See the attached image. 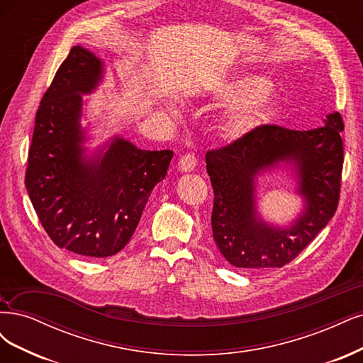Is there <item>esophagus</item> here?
Wrapping results in <instances>:
<instances>
[{
  "instance_id": "34e87169",
  "label": "esophagus",
  "mask_w": 363,
  "mask_h": 363,
  "mask_svg": "<svg viewBox=\"0 0 363 363\" xmlns=\"http://www.w3.org/2000/svg\"><path fill=\"white\" fill-rule=\"evenodd\" d=\"M195 167H196V157H195V155L187 153V155H183L180 157V160H179V169L182 172H191V171L195 169Z\"/></svg>"
}]
</instances>
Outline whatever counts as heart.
Segmentation results:
<instances>
[{"label":"heart","instance_id":"obj_1","mask_svg":"<svg viewBox=\"0 0 363 363\" xmlns=\"http://www.w3.org/2000/svg\"><path fill=\"white\" fill-rule=\"evenodd\" d=\"M215 93L230 105L219 129L230 140H240L269 124L282 105L279 90L267 77L245 73L216 84Z\"/></svg>","mask_w":363,"mask_h":363}]
</instances>
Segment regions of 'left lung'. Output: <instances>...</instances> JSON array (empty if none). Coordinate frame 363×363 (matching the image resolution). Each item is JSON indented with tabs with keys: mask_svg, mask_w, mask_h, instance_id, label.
Segmentation results:
<instances>
[{
	"mask_svg": "<svg viewBox=\"0 0 363 363\" xmlns=\"http://www.w3.org/2000/svg\"><path fill=\"white\" fill-rule=\"evenodd\" d=\"M321 126L291 130L266 124L257 132L206 155L213 186L211 230L220 254L240 269L282 267L314 240L338 207L344 123L330 112ZM289 166L301 213L286 225L264 220L257 211V179Z\"/></svg>",
	"mask_w": 363,
	"mask_h": 363,
	"instance_id": "left-lung-1",
	"label": "left lung"
}]
</instances>
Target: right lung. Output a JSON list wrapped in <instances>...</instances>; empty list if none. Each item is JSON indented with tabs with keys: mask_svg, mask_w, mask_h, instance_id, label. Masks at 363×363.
Wrapping results in <instances>:
<instances>
[{
	"mask_svg": "<svg viewBox=\"0 0 363 363\" xmlns=\"http://www.w3.org/2000/svg\"><path fill=\"white\" fill-rule=\"evenodd\" d=\"M105 62L77 45L55 73L35 114L25 186L51 240L84 257H111L138 227L171 150H141L114 135L89 152L82 96L97 90Z\"/></svg>",
	"mask_w": 363,
	"mask_h": 363,
	"instance_id": "obj_1",
	"label": "right lung"
}]
</instances>
